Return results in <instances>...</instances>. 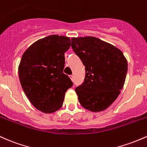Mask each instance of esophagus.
I'll use <instances>...</instances> for the list:
<instances>
[{"label": "esophagus", "instance_id": "1", "mask_svg": "<svg viewBox=\"0 0 147 147\" xmlns=\"http://www.w3.org/2000/svg\"><path fill=\"white\" fill-rule=\"evenodd\" d=\"M69 77H70L71 80H72V81H74V76H73V75H71V76H69Z\"/></svg>", "mask_w": 147, "mask_h": 147}]
</instances>
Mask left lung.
<instances>
[{
  "label": "left lung",
  "instance_id": "obj_1",
  "mask_svg": "<svg viewBox=\"0 0 147 147\" xmlns=\"http://www.w3.org/2000/svg\"><path fill=\"white\" fill-rule=\"evenodd\" d=\"M71 47L85 67L84 82L76 88L80 105L92 112L108 108L122 90L128 71L123 53L96 37H73Z\"/></svg>",
  "mask_w": 147,
  "mask_h": 147
}]
</instances>
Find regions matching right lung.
I'll return each mask as SVG.
<instances>
[{
  "label": "right lung",
  "instance_id": "obj_1",
  "mask_svg": "<svg viewBox=\"0 0 147 147\" xmlns=\"http://www.w3.org/2000/svg\"><path fill=\"white\" fill-rule=\"evenodd\" d=\"M71 46L69 37L48 36L32 44L24 52L19 67L21 87L30 103L45 113L58 110L65 92L73 82L63 73L65 53Z\"/></svg>",
  "mask_w": 147,
  "mask_h": 147
}]
</instances>
